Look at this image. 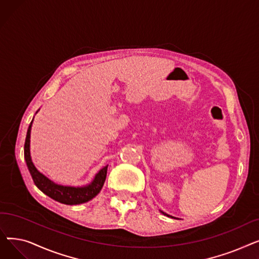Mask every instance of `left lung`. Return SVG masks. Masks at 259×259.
<instances>
[{
	"mask_svg": "<svg viewBox=\"0 0 259 259\" xmlns=\"http://www.w3.org/2000/svg\"><path fill=\"white\" fill-rule=\"evenodd\" d=\"M162 214L164 215H167V216H169V217H172V219H175V217H173V216H171V215H169V214H167V213H165V212H162V211H160Z\"/></svg>",
	"mask_w": 259,
	"mask_h": 259,
	"instance_id": "obj_1",
	"label": "left lung"
}]
</instances>
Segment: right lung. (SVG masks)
<instances>
[{"mask_svg": "<svg viewBox=\"0 0 259 259\" xmlns=\"http://www.w3.org/2000/svg\"><path fill=\"white\" fill-rule=\"evenodd\" d=\"M32 121L33 119L31 120L26 134V140L24 145V157L26 160L27 168H28L30 172V175L35 186L40 190V191L45 193L46 195H48L49 197H51L52 199L65 203V205H79V203L87 202L91 200L93 197L97 196L104 186L108 166H105L104 168H102L97 174H95L92 182L86 186H81V187L63 186L52 182L47 178V176H45L43 173H40L35 168L31 159L30 133H31Z\"/></svg>", "mask_w": 259, "mask_h": 259, "instance_id": "obj_1", "label": "right lung"}]
</instances>
